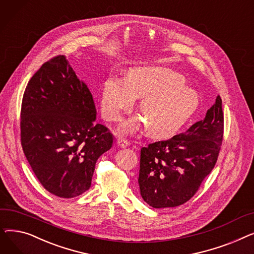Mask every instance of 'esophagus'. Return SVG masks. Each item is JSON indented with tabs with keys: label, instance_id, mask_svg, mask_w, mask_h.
Listing matches in <instances>:
<instances>
[{
	"label": "esophagus",
	"instance_id": "obj_1",
	"mask_svg": "<svg viewBox=\"0 0 254 254\" xmlns=\"http://www.w3.org/2000/svg\"><path fill=\"white\" fill-rule=\"evenodd\" d=\"M116 143L120 148H126V147H127V145H128V142L126 139H120V138L116 140Z\"/></svg>",
	"mask_w": 254,
	"mask_h": 254
}]
</instances>
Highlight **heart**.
<instances>
[{
  "label": "heart",
  "instance_id": "b5f03b06",
  "mask_svg": "<svg viewBox=\"0 0 254 254\" xmlns=\"http://www.w3.org/2000/svg\"><path fill=\"white\" fill-rule=\"evenodd\" d=\"M136 97H142L138 108L146 123V131L156 138L174 135L198 105L195 91L184 84L180 74L159 66H145L130 70L127 79L110 76L105 80L101 95L103 116L117 122ZM138 125V119H131L120 130L127 132Z\"/></svg>",
  "mask_w": 254,
  "mask_h": 254
}]
</instances>
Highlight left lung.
<instances>
[{
    "label": "left lung",
    "instance_id": "obj_1",
    "mask_svg": "<svg viewBox=\"0 0 254 254\" xmlns=\"http://www.w3.org/2000/svg\"><path fill=\"white\" fill-rule=\"evenodd\" d=\"M223 139L220 97L203 120L166 141L141 148L139 188L153 208L177 207L190 199L214 168Z\"/></svg>",
    "mask_w": 254,
    "mask_h": 254
}]
</instances>
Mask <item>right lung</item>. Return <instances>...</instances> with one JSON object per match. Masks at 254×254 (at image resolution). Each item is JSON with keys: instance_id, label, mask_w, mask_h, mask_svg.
<instances>
[{"instance_id": "obj_1", "label": "right lung", "mask_w": 254, "mask_h": 254, "mask_svg": "<svg viewBox=\"0 0 254 254\" xmlns=\"http://www.w3.org/2000/svg\"><path fill=\"white\" fill-rule=\"evenodd\" d=\"M91 93L64 56L44 63L25 87L20 140L34 174L50 193L70 198L89 190L98 158L113 136L95 124Z\"/></svg>"}]
</instances>
